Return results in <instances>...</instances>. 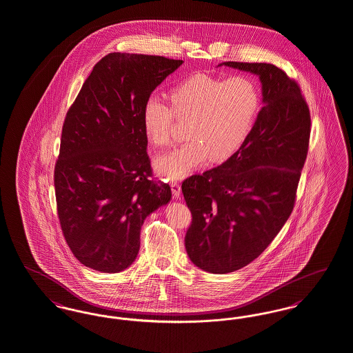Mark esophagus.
Returning a JSON list of instances; mask_svg holds the SVG:
<instances>
[{
  "instance_id": "obj_1",
  "label": "esophagus",
  "mask_w": 353,
  "mask_h": 353,
  "mask_svg": "<svg viewBox=\"0 0 353 353\" xmlns=\"http://www.w3.org/2000/svg\"><path fill=\"white\" fill-rule=\"evenodd\" d=\"M170 188H172V193H173L174 197L179 198L181 196V186H180V183L172 181L170 183Z\"/></svg>"
}]
</instances>
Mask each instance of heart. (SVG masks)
Instances as JSON below:
<instances>
[{"instance_id":"b5f03b06","label":"heart","mask_w":353,"mask_h":353,"mask_svg":"<svg viewBox=\"0 0 353 353\" xmlns=\"http://www.w3.org/2000/svg\"><path fill=\"white\" fill-rule=\"evenodd\" d=\"M170 101L172 108L151 96L141 110L143 132L155 147L170 144L174 115L190 121V141L155 159L157 174L168 180H181L209 159L222 163L235 155L248 139L261 108L259 86L244 74L228 79L190 74L172 88Z\"/></svg>"}]
</instances>
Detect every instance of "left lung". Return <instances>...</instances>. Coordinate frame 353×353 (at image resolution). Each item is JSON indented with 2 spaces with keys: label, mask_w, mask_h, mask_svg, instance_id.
Wrapping results in <instances>:
<instances>
[{
  "label": "left lung",
  "mask_w": 353,
  "mask_h": 353,
  "mask_svg": "<svg viewBox=\"0 0 353 353\" xmlns=\"http://www.w3.org/2000/svg\"><path fill=\"white\" fill-rule=\"evenodd\" d=\"M221 65L259 76L263 108L239 151L181 189L192 212L186 254L198 268L225 274L263 254L293 212L311 121L299 86L276 65Z\"/></svg>",
  "instance_id": "1"
}]
</instances>
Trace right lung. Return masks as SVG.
I'll list each match as a JSON object with an SVG mask.
<instances>
[{
    "label": "right lung",
    "mask_w": 353,
    "mask_h": 353,
    "mask_svg": "<svg viewBox=\"0 0 353 353\" xmlns=\"http://www.w3.org/2000/svg\"><path fill=\"white\" fill-rule=\"evenodd\" d=\"M183 60L113 52L102 57L70 108L55 165L57 215L72 254L118 273L141 247L144 219L172 199L151 180L141 110Z\"/></svg>",
    "instance_id": "add662e5"
}]
</instances>
